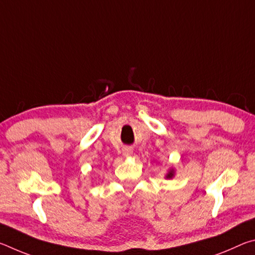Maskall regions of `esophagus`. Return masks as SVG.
<instances>
[{
  "mask_svg": "<svg viewBox=\"0 0 255 255\" xmlns=\"http://www.w3.org/2000/svg\"><path fill=\"white\" fill-rule=\"evenodd\" d=\"M132 154V149L131 148H125L124 149V155L125 156H130V155Z\"/></svg>",
  "mask_w": 255,
  "mask_h": 255,
  "instance_id": "1",
  "label": "esophagus"
}]
</instances>
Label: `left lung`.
Here are the masks:
<instances>
[{
  "instance_id": "1",
  "label": "left lung",
  "mask_w": 255,
  "mask_h": 255,
  "mask_svg": "<svg viewBox=\"0 0 255 255\" xmlns=\"http://www.w3.org/2000/svg\"><path fill=\"white\" fill-rule=\"evenodd\" d=\"M172 175H173V173H172V172H170V173L169 174H167V178H171V176Z\"/></svg>"
}]
</instances>
